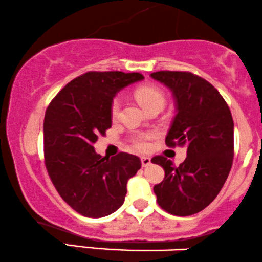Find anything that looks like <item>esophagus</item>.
Masks as SVG:
<instances>
[{
	"label": "esophagus",
	"mask_w": 262,
	"mask_h": 262,
	"mask_svg": "<svg viewBox=\"0 0 262 262\" xmlns=\"http://www.w3.org/2000/svg\"><path fill=\"white\" fill-rule=\"evenodd\" d=\"M141 164H142V167H148L150 164L149 157H141Z\"/></svg>",
	"instance_id": "1"
}]
</instances>
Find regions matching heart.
<instances>
[{
    "instance_id": "obj_1",
    "label": "heart",
    "mask_w": 262,
    "mask_h": 262,
    "mask_svg": "<svg viewBox=\"0 0 262 262\" xmlns=\"http://www.w3.org/2000/svg\"><path fill=\"white\" fill-rule=\"evenodd\" d=\"M135 97L146 110H149L150 107L157 105L163 106L165 103V97L163 92L153 85H143V87L137 88L135 91ZM120 107H121V101L119 97H115L110 103V116L113 120L119 119ZM155 136L156 132L153 131H138L131 135L130 141L135 149L140 150V152H147L152 148V140Z\"/></svg>"
}]
</instances>
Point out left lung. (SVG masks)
Returning a JSON list of instances; mask_svg holds the SVG:
<instances>
[{
  "label": "left lung",
  "mask_w": 262,
  "mask_h": 262,
  "mask_svg": "<svg viewBox=\"0 0 262 262\" xmlns=\"http://www.w3.org/2000/svg\"><path fill=\"white\" fill-rule=\"evenodd\" d=\"M150 76L171 89L177 103L165 144L187 149L179 167L164 156L152 158L165 171L164 180L153 187L157 202L174 216H191L216 199L229 175L234 157L232 113L202 77L186 71H158Z\"/></svg>",
  "instance_id": "8db88e82"
}]
</instances>
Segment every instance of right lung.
<instances>
[{"mask_svg":"<svg viewBox=\"0 0 262 262\" xmlns=\"http://www.w3.org/2000/svg\"><path fill=\"white\" fill-rule=\"evenodd\" d=\"M141 79L137 72L89 71L67 83L46 109V170L58 195L82 216L100 218L121 207L127 181L141 168L136 156L120 152L107 158L93 147L112 127L113 98Z\"/></svg>","mask_w":262,"mask_h":262,"instance_id":"obj_1","label":"right lung"}]
</instances>
